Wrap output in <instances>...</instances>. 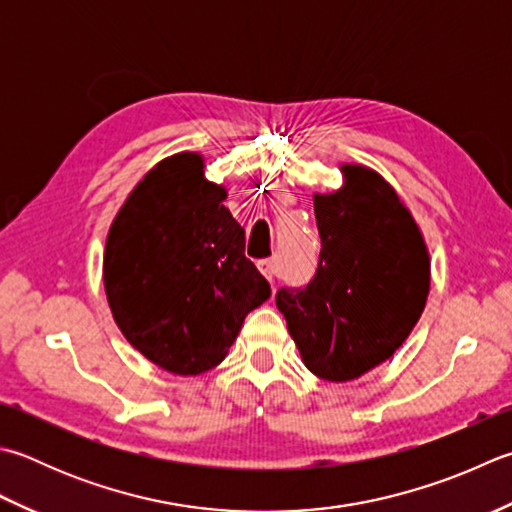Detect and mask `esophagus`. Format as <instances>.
<instances>
[{
  "label": "esophagus",
  "mask_w": 512,
  "mask_h": 512,
  "mask_svg": "<svg viewBox=\"0 0 512 512\" xmlns=\"http://www.w3.org/2000/svg\"><path fill=\"white\" fill-rule=\"evenodd\" d=\"M257 266H259V270H262L268 282H273L275 275H277V262H275V259H262V262H259Z\"/></svg>",
  "instance_id": "34e87169"
}]
</instances>
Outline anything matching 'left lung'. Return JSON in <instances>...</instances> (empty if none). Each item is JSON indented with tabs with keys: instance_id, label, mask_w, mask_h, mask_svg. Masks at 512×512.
<instances>
[{
	"instance_id": "obj_1",
	"label": "left lung",
	"mask_w": 512,
	"mask_h": 512,
	"mask_svg": "<svg viewBox=\"0 0 512 512\" xmlns=\"http://www.w3.org/2000/svg\"><path fill=\"white\" fill-rule=\"evenodd\" d=\"M339 170L342 186L313 195L322 237L315 279L277 293L304 366L335 384L393 357L430 293L426 239L397 190L364 164Z\"/></svg>"
}]
</instances>
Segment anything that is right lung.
Listing matches in <instances>:
<instances>
[{
    "instance_id": "1",
    "label": "right lung",
    "mask_w": 512,
    "mask_h": 512,
    "mask_svg": "<svg viewBox=\"0 0 512 512\" xmlns=\"http://www.w3.org/2000/svg\"><path fill=\"white\" fill-rule=\"evenodd\" d=\"M204 155L175 153L130 190L108 228L104 290L128 344L173 375L224 362L270 286L244 255V228L206 179Z\"/></svg>"
}]
</instances>
